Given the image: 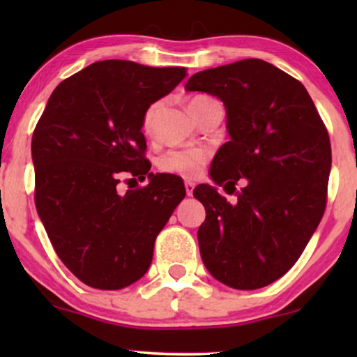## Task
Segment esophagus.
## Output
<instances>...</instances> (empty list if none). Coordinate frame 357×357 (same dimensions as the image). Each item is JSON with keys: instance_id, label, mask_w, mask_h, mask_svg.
Returning a JSON list of instances; mask_svg holds the SVG:
<instances>
[{"instance_id": "1", "label": "esophagus", "mask_w": 357, "mask_h": 357, "mask_svg": "<svg viewBox=\"0 0 357 357\" xmlns=\"http://www.w3.org/2000/svg\"><path fill=\"white\" fill-rule=\"evenodd\" d=\"M193 188H195L193 182H185V190H187L188 197H192V195H193Z\"/></svg>"}]
</instances>
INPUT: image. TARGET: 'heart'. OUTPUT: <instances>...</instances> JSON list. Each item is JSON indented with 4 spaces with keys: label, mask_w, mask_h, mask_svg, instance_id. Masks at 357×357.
I'll use <instances>...</instances> for the list:
<instances>
[{
    "label": "heart",
    "mask_w": 357,
    "mask_h": 357,
    "mask_svg": "<svg viewBox=\"0 0 357 357\" xmlns=\"http://www.w3.org/2000/svg\"><path fill=\"white\" fill-rule=\"evenodd\" d=\"M206 100V97H197L190 102L188 105L197 104V102ZM159 109V104L149 105V109L146 110L144 119H143V128L144 131H149L151 126H153L155 112ZM208 160L206 151L203 149H170L165 153L162 158L159 159V167L164 170V172L177 174L182 175V177L193 178L199 175L202 169L204 167Z\"/></svg>",
    "instance_id": "b5f03b06"
}]
</instances>
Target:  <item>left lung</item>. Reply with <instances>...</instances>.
<instances>
[{"instance_id":"1","label":"left lung","mask_w":357,"mask_h":357,"mask_svg":"<svg viewBox=\"0 0 357 357\" xmlns=\"http://www.w3.org/2000/svg\"><path fill=\"white\" fill-rule=\"evenodd\" d=\"M185 91L226 107L231 139L218 149L209 177L224 187L245 180L234 204L211 185L193 190L206 209L202 260L222 284L260 289L291 270L324 216L328 131L305 87L258 58L199 71Z\"/></svg>"}]
</instances>
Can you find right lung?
<instances>
[{
	"instance_id": "right-lung-1",
	"label": "right lung",
	"mask_w": 357,
	"mask_h": 357,
	"mask_svg": "<svg viewBox=\"0 0 357 357\" xmlns=\"http://www.w3.org/2000/svg\"><path fill=\"white\" fill-rule=\"evenodd\" d=\"M185 76L180 66L104 60L60 82L47 102L32 136L36 206L56 255L87 286L116 291L143 278L185 198L182 178L149 172L141 131L149 105ZM125 174L150 183L121 195Z\"/></svg>"
}]
</instances>
